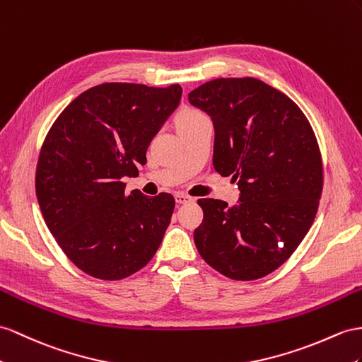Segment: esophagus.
Segmentation results:
<instances>
[{
    "label": "esophagus",
    "mask_w": 362,
    "mask_h": 362,
    "mask_svg": "<svg viewBox=\"0 0 362 362\" xmlns=\"http://www.w3.org/2000/svg\"><path fill=\"white\" fill-rule=\"evenodd\" d=\"M194 199L187 196V194H175V202L179 203V205H185V203H189L192 202Z\"/></svg>",
    "instance_id": "1"
}]
</instances>
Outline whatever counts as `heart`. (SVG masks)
Wrapping results in <instances>:
<instances>
[{
    "mask_svg": "<svg viewBox=\"0 0 362 362\" xmlns=\"http://www.w3.org/2000/svg\"><path fill=\"white\" fill-rule=\"evenodd\" d=\"M202 116L203 115L199 113V111H196V110H185L177 116V119H175V125H177V128H180L183 125H188V124L194 122V120H197Z\"/></svg>",
    "mask_w": 362,
    "mask_h": 362,
    "instance_id": "1",
    "label": "heart"
}]
</instances>
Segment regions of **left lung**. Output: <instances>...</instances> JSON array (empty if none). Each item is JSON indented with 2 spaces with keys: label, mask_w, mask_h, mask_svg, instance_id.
<instances>
[{
  "label": "left lung",
  "mask_w": 362,
  "mask_h": 362,
  "mask_svg": "<svg viewBox=\"0 0 362 362\" xmlns=\"http://www.w3.org/2000/svg\"><path fill=\"white\" fill-rule=\"evenodd\" d=\"M214 124L212 165L233 175L235 206L202 199L197 251L233 280L251 281L278 269L313 223L322 191L317 137L300 107L255 78H220L188 95Z\"/></svg>",
  "instance_id": "left-lung-1"
}]
</instances>
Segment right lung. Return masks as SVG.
I'll list each match as a JSON object with an SVG mask.
<instances>
[{"mask_svg":"<svg viewBox=\"0 0 362 362\" xmlns=\"http://www.w3.org/2000/svg\"><path fill=\"white\" fill-rule=\"evenodd\" d=\"M182 87L100 84L73 99L42 144L36 197L52 235L81 271L100 280L137 272L159 249L174 197L125 194L146 148L179 107Z\"/></svg>","mask_w":362,"mask_h":362,"instance_id":"1","label":"right lung"}]
</instances>
